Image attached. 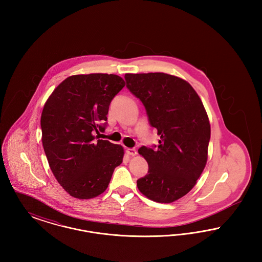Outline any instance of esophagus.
<instances>
[{"mask_svg": "<svg viewBox=\"0 0 262 262\" xmlns=\"http://www.w3.org/2000/svg\"><path fill=\"white\" fill-rule=\"evenodd\" d=\"M126 154L130 155V156H136L137 154V150L135 148H127L126 149Z\"/></svg>", "mask_w": 262, "mask_h": 262, "instance_id": "esophagus-1", "label": "esophagus"}]
</instances>
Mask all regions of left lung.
Masks as SVG:
<instances>
[{"instance_id": "1", "label": "left lung", "mask_w": 262, "mask_h": 262, "mask_svg": "<svg viewBox=\"0 0 262 262\" xmlns=\"http://www.w3.org/2000/svg\"><path fill=\"white\" fill-rule=\"evenodd\" d=\"M125 79L160 136L157 146L138 149L148 172L137 187L153 201H176L195 186L206 165L210 124L204 106L191 85L174 75L126 74Z\"/></svg>"}]
</instances>
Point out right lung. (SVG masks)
I'll list each match as a JSON object with an SVG mask.
<instances>
[{"instance_id":"add662e5","label":"right lung","mask_w":262,"mask_h":262,"mask_svg":"<svg viewBox=\"0 0 262 262\" xmlns=\"http://www.w3.org/2000/svg\"><path fill=\"white\" fill-rule=\"evenodd\" d=\"M125 84L119 75H72L44 105L43 148L55 178L75 199L104 192L115 168L123 162V147L96 135L105 130L110 103Z\"/></svg>"}]
</instances>
